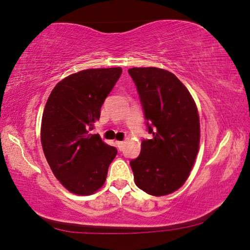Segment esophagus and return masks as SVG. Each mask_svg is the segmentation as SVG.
Returning a JSON list of instances; mask_svg holds the SVG:
<instances>
[{"label": "esophagus", "mask_w": 250, "mask_h": 250, "mask_svg": "<svg viewBox=\"0 0 250 250\" xmlns=\"http://www.w3.org/2000/svg\"><path fill=\"white\" fill-rule=\"evenodd\" d=\"M124 141H116V145L118 146V149H119L120 151L122 150V147H124Z\"/></svg>", "instance_id": "esophagus-1"}]
</instances>
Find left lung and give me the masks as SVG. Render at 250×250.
<instances>
[{"mask_svg":"<svg viewBox=\"0 0 250 250\" xmlns=\"http://www.w3.org/2000/svg\"><path fill=\"white\" fill-rule=\"evenodd\" d=\"M152 139L130 161L139 188L154 196L167 195L188 180L200 146V118L191 94L170 71L146 67L128 70Z\"/></svg>","mask_w":250,"mask_h":250,"instance_id":"1","label":"left lung"}]
</instances>
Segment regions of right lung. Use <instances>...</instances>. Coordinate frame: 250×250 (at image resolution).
Returning <instances> with one entry per match:
<instances>
[{
    "mask_svg": "<svg viewBox=\"0 0 250 250\" xmlns=\"http://www.w3.org/2000/svg\"><path fill=\"white\" fill-rule=\"evenodd\" d=\"M121 73L115 67L73 74L55 86L46 103L42 146L54 175L71 193L90 195L99 189L117 155L115 146L90 131Z\"/></svg>",
    "mask_w": 250,
    "mask_h": 250,
    "instance_id": "right-lung-1",
    "label": "right lung"
}]
</instances>
